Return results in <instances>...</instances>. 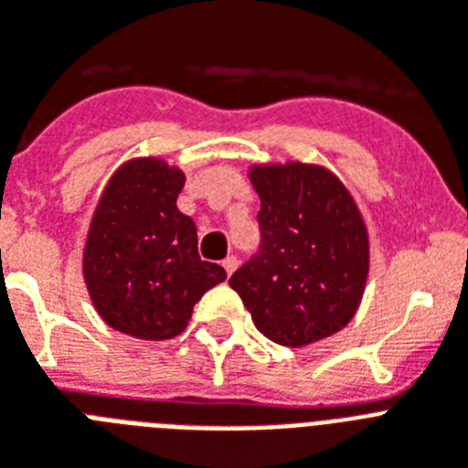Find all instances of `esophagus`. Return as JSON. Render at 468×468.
Segmentation results:
<instances>
[{
    "label": "esophagus",
    "mask_w": 468,
    "mask_h": 468,
    "mask_svg": "<svg viewBox=\"0 0 468 468\" xmlns=\"http://www.w3.org/2000/svg\"><path fill=\"white\" fill-rule=\"evenodd\" d=\"M222 268H225V272H227V275H231V272H234V270L239 268V261H237V256H229V258H225V261H222Z\"/></svg>",
    "instance_id": "34e87169"
}]
</instances>
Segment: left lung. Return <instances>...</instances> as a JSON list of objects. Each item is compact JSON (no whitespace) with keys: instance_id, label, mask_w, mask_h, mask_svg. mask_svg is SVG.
<instances>
[{"instance_id":"left-lung-1","label":"left lung","mask_w":468,"mask_h":468,"mask_svg":"<svg viewBox=\"0 0 468 468\" xmlns=\"http://www.w3.org/2000/svg\"><path fill=\"white\" fill-rule=\"evenodd\" d=\"M261 246L229 277L258 330L282 346L325 339L354 318L368 277V234L342 181L315 165L250 169Z\"/></svg>"}]
</instances>
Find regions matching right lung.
Returning <instances> with one entry per match:
<instances>
[{
    "label": "right lung",
    "instance_id": "add662e5",
    "mask_svg": "<svg viewBox=\"0 0 468 468\" xmlns=\"http://www.w3.org/2000/svg\"><path fill=\"white\" fill-rule=\"evenodd\" d=\"M184 174L148 157L123 165L98 203L83 277L102 320L138 339H172L193 306L225 280V268L200 261L196 222L179 212Z\"/></svg>",
    "mask_w": 468,
    "mask_h": 468
}]
</instances>
